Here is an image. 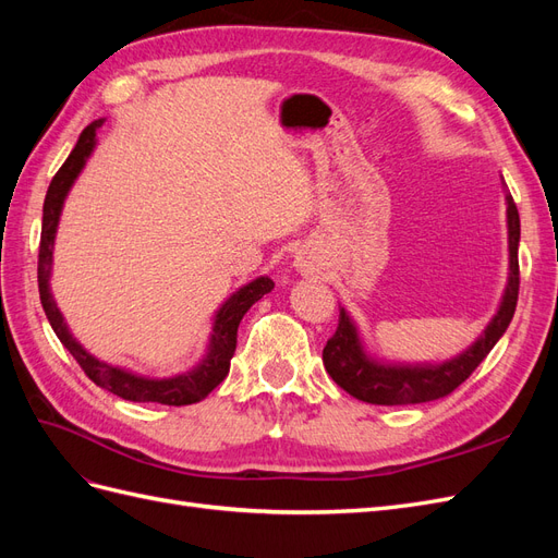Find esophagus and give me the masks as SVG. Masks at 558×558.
I'll use <instances>...</instances> for the list:
<instances>
[{"mask_svg":"<svg viewBox=\"0 0 558 558\" xmlns=\"http://www.w3.org/2000/svg\"><path fill=\"white\" fill-rule=\"evenodd\" d=\"M293 267L298 269L300 275H305V277H310V275H316L318 269H320V265L316 263V258L312 256L310 251H300L298 256H295V260H293Z\"/></svg>","mask_w":558,"mask_h":558,"instance_id":"1","label":"esophagus"}]
</instances>
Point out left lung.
<instances>
[{"instance_id":"8db88e82","label":"left lung","mask_w":558,"mask_h":558,"mask_svg":"<svg viewBox=\"0 0 558 558\" xmlns=\"http://www.w3.org/2000/svg\"><path fill=\"white\" fill-rule=\"evenodd\" d=\"M502 193L505 205H508L505 218H508L510 272L498 310L482 335L468 349L442 363L386 361L365 347L359 324L347 307H340V326L324 349V365L335 384L342 386L349 396L369 404H418L445 398L456 386H461L472 375V369L486 359V353L496 347L510 326L519 295V211L505 181Z\"/></svg>"}]
</instances>
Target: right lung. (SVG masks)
Segmentation results:
<instances>
[{
  "label": "right lung",
  "mask_w": 558,
  "mask_h": 558,
  "mask_svg": "<svg viewBox=\"0 0 558 558\" xmlns=\"http://www.w3.org/2000/svg\"><path fill=\"white\" fill-rule=\"evenodd\" d=\"M105 125V118H97L86 130L81 132V137L64 160V165L58 170L48 185V193L44 199V221H41V246H39V298L46 312V318L50 328L56 330L58 340L64 344V349L72 353L76 363L99 388L105 391L132 400V402H158V404H193L205 400L214 388L228 377L230 359L234 356V347H238V328L244 314L251 310V305L275 289V281L269 277H256L248 283L240 286L221 307H218L211 316V332L205 347L202 359L183 373H177L172 377H146L134 373L130 367L111 365L95 359L93 353L83 347L74 332L66 326V320L58 307V302L50 291V275H53V248H56V234L60 226V216L64 209V199L70 195L72 185L76 183L78 174L86 167L88 158L97 146V132Z\"/></svg>",
  "instance_id": "1"
}]
</instances>
